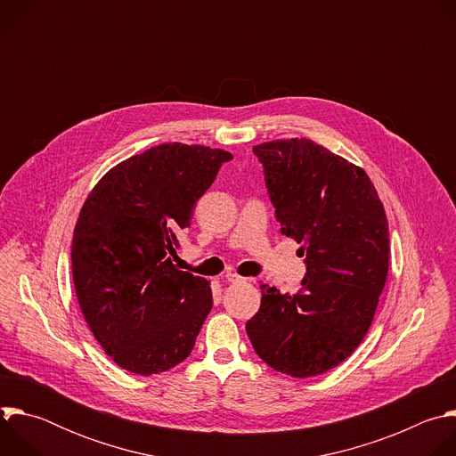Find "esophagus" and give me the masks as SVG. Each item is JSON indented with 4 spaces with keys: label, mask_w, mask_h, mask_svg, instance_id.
I'll use <instances>...</instances> for the list:
<instances>
[{
    "label": "esophagus",
    "mask_w": 456,
    "mask_h": 456,
    "mask_svg": "<svg viewBox=\"0 0 456 456\" xmlns=\"http://www.w3.org/2000/svg\"><path fill=\"white\" fill-rule=\"evenodd\" d=\"M225 281H229V283H243V281H247V278L238 276V274H234V273H227V274H225Z\"/></svg>",
    "instance_id": "obj_1"
}]
</instances>
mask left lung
Listing matches in <instances>:
<instances>
[{
  "instance_id": "1",
  "label": "left lung",
  "mask_w": 456,
  "mask_h": 456,
  "mask_svg": "<svg viewBox=\"0 0 456 456\" xmlns=\"http://www.w3.org/2000/svg\"><path fill=\"white\" fill-rule=\"evenodd\" d=\"M252 151L281 232L306 256V276L296 294L259 285L262 305L245 330L271 368L315 377L350 357L371 327L389 265L387 218L364 169L314 141Z\"/></svg>"
}]
</instances>
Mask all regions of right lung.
<instances>
[{"instance_id": "right-lung-1", "label": "right lung", "mask_w": 456, "mask_h": 456, "mask_svg": "<svg viewBox=\"0 0 456 456\" xmlns=\"http://www.w3.org/2000/svg\"><path fill=\"white\" fill-rule=\"evenodd\" d=\"M231 159L208 146L160 144L111 167L85 200L74 287L94 338L122 370L153 375L191 354L213 292L173 262L194 204Z\"/></svg>"}]
</instances>
